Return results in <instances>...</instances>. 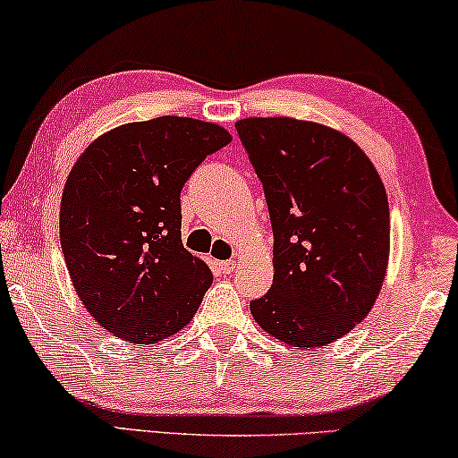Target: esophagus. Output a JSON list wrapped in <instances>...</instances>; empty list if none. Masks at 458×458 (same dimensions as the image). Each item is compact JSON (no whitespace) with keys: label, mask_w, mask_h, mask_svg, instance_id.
<instances>
[{"label":"esophagus","mask_w":458,"mask_h":458,"mask_svg":"<svg viewBox=\"0 0 458 458\" xmlns=\"http://www.w3.org/2000/svg\"><path fill=\"white\" fill-rule=\"evenodd\" d=\"M216 266H219V270L223 274H231L237 268V262H235V259H225V262H219Z\"/></svg>","instance_id":"1"}]
</instances>
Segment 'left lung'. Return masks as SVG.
<instances>
[{
  "label": "left lung",
  "mask_w": 458,
  "mask_h": 458,
  "mask_svg": "<svg viewBox=\"0 0 458 458\" xmlns=\"http://www.w3.org/2000/svg\"><path fill=\"white\" fill-rule=\"evenodd\" d=\"M264 186L274 233V280L250 302L264 332L319 348L367 318L389 262V202L354 140L297 118L235 123Z\"/></svg>",
  "instance_id": "1"
}]
</instances>
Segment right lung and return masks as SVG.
Masks as SVG:
<instances>
[{
    "label": "right lung",
    "instance_id": "right-lung-1",
    "mask_svg": "<svg viewBox=\"0 0 458 458\" xmlns=\"http://www.w3.org/2000/svg\"><path fill=\"white\" fill-rule=\"evenodd\" d=\"M229 143L219 124L159 116L108 131L75 161L61 248L75 293L112 335L156 344L199 311L213 272L182 245L180 192Z\"/></svg>",
    "mask_w": 458,
    "mask_h": 458
}]
</instances>
